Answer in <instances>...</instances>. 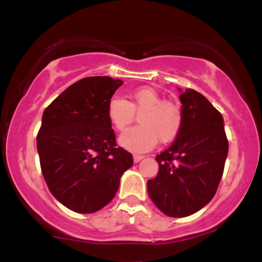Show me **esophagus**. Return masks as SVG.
<instances>
[{
  "label": "esophagus",
  "mask_w": 262,
  "mask_h": 262,
  "mask_svg": "<svg viewBox=\"0 0 262 262\" xmlns=\"http://www.w3.org/2000/svg\"><path fill=\"white\" fill-rule=\"evenodd\" d=\"M143 159H144V156H141V155H134L133 156V160H134L135 164H138V162H139L140 160H143Z\"/></svg>",
  "instance_id": "1"
}]
</instances>
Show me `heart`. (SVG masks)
<instances>
[{
	"label": "heart",
	"mask_w": 262,
	"mask_h": 262,
	"mask_svg": "<svg viewBox=\"0 0 262 262\" xmlns=\"http://www.w3.org/2000/svg\"><path fill=\"white\" fill-rule=\"evenodd\" d=\"M128 100L113 97L108 102L107 117L112 127L123 132L139 114L140 125L119 137V144L133 152H144L154 148L158 140L170 143L179 134L182 124L181 110L177 104L162 101L151 87H139L128 93Z\"/></svg>",
	"instance_id": "obj_1"
}]
</instances>
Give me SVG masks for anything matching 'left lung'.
Listing matches in <instances>:
<instances>
[{
	"label": "left lung",
	"instance_id": "8db88e82",
	"mask_svg": "<svg viewBox=\"0 0 262 262\" xmlns=\"http://www.w3.org/2000/svg\"><path fill=\"white\" fill-rule=\"evenodd\" d=\"M180 95L182 124L169 149L156 156L159 172L148 181L154 204L169 217H187L217 192L228 156L222 114L194 90Z\"/></svg>",
	"mask_w": 262,
	"mask_h": 262
}]
</instances>
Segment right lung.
Instances as JSON below:
<instances>
[{
  "label": "right lung",
  "instance_id": "right-lung-1",
  "mask_svg": "<svg viewBox=\"0 0 262 262\" xmlns=\"http://www.w3.org/2000/svg\"><path fill=\"white\" fill-rule=\"evenodd\" d=\"M123 81L86 77L69 86L45 108L37 135L41 172L49 191L66 208L93 213L118 191L130 152L116 144L107 106Z\"/></svg>",
  "mask_w": 262,
  "mask_h": 262
}]
</instances>
